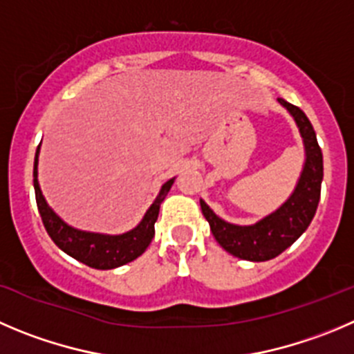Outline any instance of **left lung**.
Wrapping results in <instances>:
<instances>
[{
    "label": "left lung",
    "instance_id": "obj_1",
    "mask_svg": "<svg viewBox=\"0 0 354 354\" xmlns=\"http://www.w3.org/2000/svg\"><path fill=\"white\" fill-rule=\"evenodd\" d=\"M277 101L295 120L306 150L302 173L292 196L276 211L253 225H236L225 222L201 199V209L218 244L230 255L250 262H266L276 259L286 248L292 246L306 232L315 218L322 194L323 153L316 140L315 129L300 108L293 106L281 97Z\"/></svg>",
    "mask_w": 354,
    "mask_h": 354
}]
</instances>
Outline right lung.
<instances>
[{"label":"right lung","instance_id":"add662e5","mask_svg":"<svg viewBox=\"0 0 354 354\" xmlns=\"http://www.w3.org/2000/svg\"><path fill=\"white\" fill-rule=\"evenodd\" d=\"M38 155L39 147L36 148L35 155V171H32V183H35L36 204H38L39 216L43 220V225L47 229L50 239L61 248L62 252L68 253L78 262L92 267V269H115V267L125 266V263L136 260L138 257L143 255L145 250L150 246L151 239L155 236V222H157L158 209H160L162 201L166 199L167 192L174 183V178L167 180L160 187V192L155 197L153 204L148 207L143 220L129 232L117 234H99L87 232V230L75 229L48 206L41 194V188L38 183Z\"/></svg>","mask_w":354,"mask_h":354}]
</instances>
